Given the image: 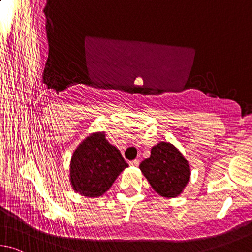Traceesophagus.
Returning a JSON list of instances; mask_svg holds the SVG:
<instances>
[{
	"label": "esophagus",
	"mask_w": 252,
	"mask_h": 252,
	"mask_svg": "<svg viewBox=\"0 0 252 252\" xmlns=\"http://www.w3.org/2000/svg\"><path fill=\"white\" fill-rule=\"evenodd\" d=\"M129 165H130L131 167H137V166L139 165V159H135V160H131V161L129 162Z\"/></svg>",
	"instance_id": "34e87169"
}]
</instances>
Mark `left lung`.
<instances>
[{
    "instance_id": "1",
    "label": "left lung",
    "mask_w": 252,
    "mask_h": 252,
    "mask_svg": "<svg viewBox=\"0 0 252 252\" xmlns=\"http://www.w3.org/2000/svg\"><path fill=\"white\" fill-rule=\"evenodd\" d=\"M139 169L154 190L166 198L182 195L191 174L188 160L168 142H159L153 146L151 156L140 162Z\"/></svg>"
}]
</instances>
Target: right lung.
<instances>
[{
    "label": "right lung",
    "mask_w": 252,
    "mask_h": 252,
    "mask_svg": "<svg viewBox=\"0 0 252 252\" xmlns=\"http://www.w3.org/2000/svg\"><path fill=\"white\" fill-rule=\"evenodd\" d=\"M127 167L121 152L106 139L105 131H95L73 152L69 162L70 186L84 197H100Z\"/></svg>",
    "instance_id": "add662e5"
}]
</instances>
